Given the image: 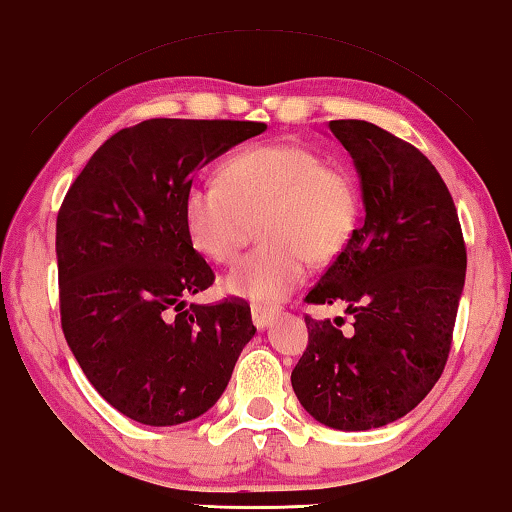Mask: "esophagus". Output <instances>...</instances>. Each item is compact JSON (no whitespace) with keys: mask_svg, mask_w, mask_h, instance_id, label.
<instances>
[{"mask_svg":"<svg viewBox=\"0 0 512 512\" xmlns=\"http://www.w3.org/2000/svg\"><path fill=\"white\" fill-rule=\"evenodd\" d=\"M274 317H276V311H267V308H261V306H251V322H254L258 331H265L267 326L274 322Z\"/></svg>","mask_w":512,"mask_h":512,"instance_id":"esophagus-1","label":"esophagus"}]
</instances>
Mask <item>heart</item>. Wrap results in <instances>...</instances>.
<instances>
[{"label":"heart","instance_id":"obj_1","mask_svg":"<svg viewBox=\"0 0 512 512\" xmlns=\"http://www.w3.org/2000/svg\"><path fill=\"white\" fill-rule=\"evenodd\" d=\"M358 195L345 172L295 142L254 145L222 165L220 181L192 183L183 222L201 256L231 263L258 220L265 245L224 276L226 295L274 308L306 276L308 261L329 263L356 229Z\"/></svg>","mask_w":512,"mask_h":512}]
</instances>
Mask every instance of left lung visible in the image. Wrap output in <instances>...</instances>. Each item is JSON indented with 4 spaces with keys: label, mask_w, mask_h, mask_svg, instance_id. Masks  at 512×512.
Returning a JSON list of instances; mask_svg holds the SVG:
<instances>
[{
    "label": "left lung",
    "mask_w": 512,
    "mask_h": 512,
    "mask_svg": "<svg viewBox=\"0 0 512 512\" xmlns=\"http://www.w3.org/2000/svg\"><path fill=\"white\" fill-rule=\"evenodd\" d=\"M329 129L354 161L363 217L306 301L345 304L354 329L306 317L290 381L320 424L370 431L410 413L445 370L467 254L454 199L420 149L365 120Z\"/></svg>",
    "instance_id": "left-lung-1"
}]
</instances>
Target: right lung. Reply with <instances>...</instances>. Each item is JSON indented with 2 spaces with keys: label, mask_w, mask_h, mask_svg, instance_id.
Masks as SVG:
<instances>
[{
  "label": "right lung",
  "mask_w": 512,
  "mask_h": 512,
  "mask_svg": "<svg viewBox=\"0 0 512 512\" xmlns=\"http://www.w3.org/2000/svg\"><path fill=\"white\" fill-rule=\"evenodd\" d=\"M267 129L236 120H145L97 149L56 220L61 324L83 374L129 420L204 415L254 338L249 306L190 304L215 274L183 197L195 172Z\"/></svg>",
  "instance_id": "1"
}]
</instances>
